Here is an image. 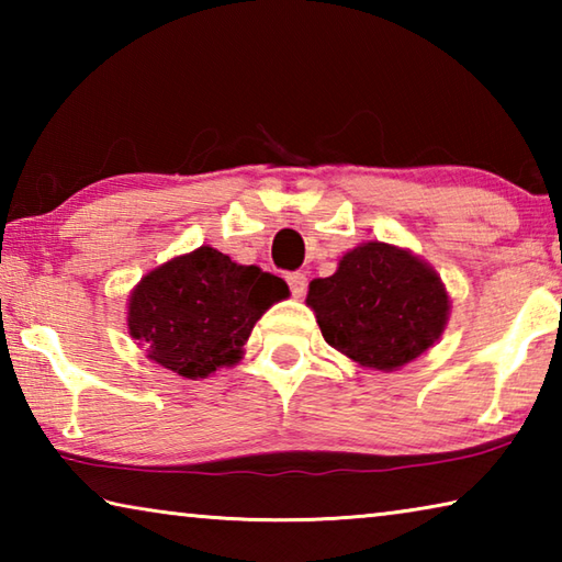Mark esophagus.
Instances as JSON below:
<instances>
[{"label":"esophagus","instance_id":"obj_1","mask_svg":"<svg viewBox=\"0 0 562 562\" xmlns=\"http://www.w3.org/2000/svg\"><path fill=\"white\" fill-rule=\"evenodd\" d=\"M288 284L294 297H302L307 290V278H304V272H288Z\"/></svg>","mask_w":562,"mask_h":562}]
</instances>
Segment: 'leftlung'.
Returning a JSON list of instances; mask_svg holds the SVG:
<instances>
[{"label": "left lung", "mask_w": 562, "mask_h": 562, "mask_svg": "<svg viewBox=\"0 0 562 562\" xmlns=\"http://www.w3.org/2000/svg\"><path fill=\"white\" fill-rule=\"evenodd\" d=\"M307 307L329 347L359 367L394 372L439 341L451 302L429 262L369 240L349 250L335 274L310 282Z\"/></svg>", "instance_id": "obj_1"}]
</instances>
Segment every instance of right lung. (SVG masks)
<instances>
[{
    "label": "right lung",
    "instance_id": "1",
    "mask_svg": "<svg viewBox=\"0 0 562 562\" xmlns=\"http://www.w3.org/2000/svg\"><path fill=\"white\" fill-rule=\"evenodd\" d=\"M288 294L284 280L203 245L150 270L133 288L128 335L156 364L205 379L243 359L255 322Z\"/></svg>",
    "mask_w": 562,
    "mask_h": 562
}]
</instances>
